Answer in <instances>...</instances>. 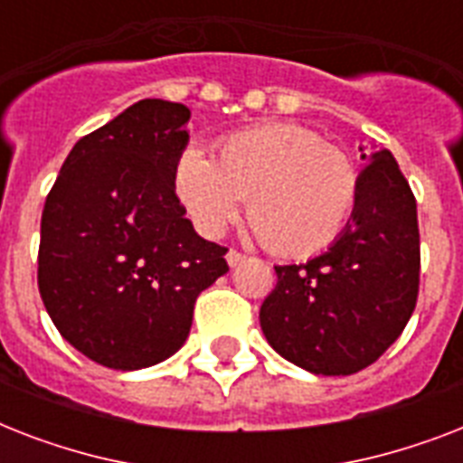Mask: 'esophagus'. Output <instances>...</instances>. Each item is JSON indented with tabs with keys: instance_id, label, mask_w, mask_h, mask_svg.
Listing matches in <instances>:
<instances>
[{
	"instance_id": "esophagus-1",
	"label": "esophagus",
	"mask_w": 463,
	"mask_h": 463,
	"mask_svg": "<svg viewBox=\"0 0 463 463\" xmlns=\"http://www.w3.org/2000/svg\"><path fill=\"white\" fill-rule=\"evenodd\" d=\"M225 260H228V264H231V267H240V264L245 261V254L238 252V250H228Z\"/></svg>"
}]
</instances>
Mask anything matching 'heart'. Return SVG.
<instances>
[{
  "mask_svg": "<svg viewBox=\"0 0 463 463\" xmlns=\"http://www.w3.org/2000/svg\"><path fill=\"white\" fill-rule=\"evenodd\" d=\"M173 187L196 231L223 235L247 199L264 245L281 257H312L341 238L358 202L353 160L298 125H264L218 144V160L184 146Z\"/></svg>",
  "mask_w": 463,
  "mask_h": 463,
  "instance_id": "1",
  "label": "heart"
}]
</instances>
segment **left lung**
Returning <instances> with one entry per match:
<instances>
[{"label":"left lung","mask_w":463,"mask_h":463,"mask_svg":"<svg viewBox=\"0 0 463 463\" xmlns=\"http://www.w3.org/2000/svg\"><path fill=\"white\" fill-rule=\"evenodd\" d=\"M360 158L367 165L341 238L305 264L274 267L279 281L260 309L271 348L315 374L373 365L416 309V196L387 148Z\"/></svg>","instance_id":"left-lung-1"}]
</instances>
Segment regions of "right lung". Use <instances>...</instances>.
I'll return each mask as SVG.
<instances>
[{
	"label": "right lung",
	"instance_id": "add662e5",
	"mask_svg": "<svg viewBox=\"0 0 463 463\" xmlns=\"http://www.w3.org/2000/svg\"><path fill=\"white\" fill-rule=\"evenodd\" d=\"M187 105L146 98L69 151L40 221L38 288L57 331L112 370L163 363L187 341L194 303L228 271L173 187Z\"/></svg>",
	"mask_w": 463,
	"mask_h": 463
}]
</instances>
